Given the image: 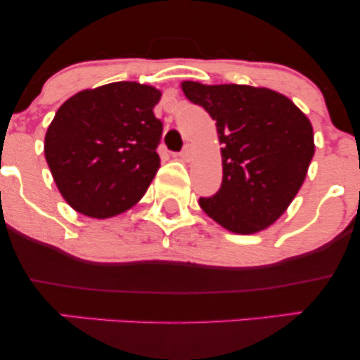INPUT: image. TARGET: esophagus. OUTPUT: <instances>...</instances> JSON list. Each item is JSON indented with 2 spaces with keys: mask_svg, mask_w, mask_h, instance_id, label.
I'll return each mask as SVG.
<instances>
[{
  "mask_svg": "<svg viewBox=\"0 0 360 360\" xmlns=\"http://www.w3.org/2000/svg\"><path fill=\"white\" fill-rule=\"evenodd\" d=\"M191 155H193V147L191 146H186L183 148V152H181V154H179V157L183 160H189V159H191Z\"/></svg>",
  "mask_w": 360,
  "mask_h": 360,
  "instance_id": "1",
  "label": "esophagus"
}]
</instances>
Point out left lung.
I'll use <instances>...</instances> for the list:
<instances>
[{
  "instance_id": "1",
  "label": "left lung",
  "mask_w": 360,
  "mask_h": 360,
  "mask_svg": "<svg viewBox=\"0 0 360 360\" xmlns=\"http://www.w3.org/2000/svg\"><path fill=\"white\" fill-rule=\"evenodd\" d=\"M181 88L217 122L223 146L221 186L212 198H200V206L233 233L266 230L304 183L315 154L311 122L288 96L267 88L196 81Z\"/></svg>"
}]
</instances>
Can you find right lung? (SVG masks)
Instances as JSON below:
<instances>
[{"label": "right lung", "mask_w": 360, "mask_h": 360, "mask_svg": "<svg viewBox=\"0 0 360 360\" xmlns=\"http://www.w3.org/2000/svg\"><path fill=\"white\" fill-rule=\"evenodd\" d=\"M154 86L120 81L62 103L47 128L44 154L57 189L77 213L110 218L137 205L160 166L162 122Z\"/></svg>", "instance_id": "right-lung-1"}]
</instances>
